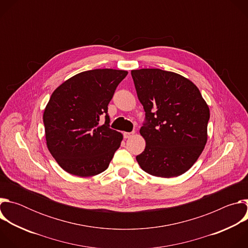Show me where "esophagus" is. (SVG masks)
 <instances>
[{
    "mask_svg": "<svg viewBox=\"0 0 248 248\" xmlns=\"http://www.w3.org/2000/svg\"><path fill=\"white\" fill-rule=\"evenodd\" d=\"M133 134H134V131H131V132H124V138H130V137L133 136Z\"/></svg>",
    "mask_w": 248,
    "mask_h": 248,
    "instance_id": "obj_1",
    "label": "esophagus"
}]
</instances>
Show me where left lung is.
<instances>
[{"mask_svg":"<svg viewBox=\"0 0 248 248\" xmlns=\"http://www.w3.org/2000/svg\"><path fill=\"white\" fill-rule=\"evenodd\" d=\"M145 111L140 134L146 141L136 160L144 171L172 178L188 170L207 142L210 111L187 78L159 68L131 70Z\"/></svg>","mask_w":248,"mask_h":248,"instance_id":"8db88e82","label":"left lung"}]
</instances>
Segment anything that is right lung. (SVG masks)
<instances>
[{"instance_id":"1","label":"right lung","mask_w":248,"mask_h":248,"mask_svg":"<svg viewBox=\"0 0 248 248\" xmlns=\"http://www.w3.org/2000/svg\"><path fill=\"white\" fill-rule=\"evenodd\" d=\"M126 76L125 70L112 68L87 70L53 92L43 115L46 141L65 171L92 176L109 167L123 135L110 127L108 105Z\"/></svg>"}]
</instances>
